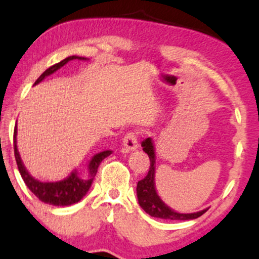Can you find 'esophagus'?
<instances>
[{"label": "esophagus", "instance_id": "34e87169", "mask_svg": "<svg viewBox=\"0 0 259 259\" xmlns=\"http://www.w3.org/2000/svg\"><path fill=\"white\" fill-rule=\"evenodd\" d=\"M139 147L138 135L136 133H127L123 139V152L129 153V152L135 151Z\"/></svg>", "mask_w": 259, "mask_h": 259}]
</instances>
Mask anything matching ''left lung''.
<instances>
[{
	"instance_id": "obj_1",
	"label": "left lung",
	"mask_w": 259,
	"mask_h": 259,
	"mask_svg": "<svg viewBox=\"0 0 259 259\" xmlns=\"http://www.w3.org/2000/svg\"><path fill=\"white\" fill-rule=\"evenodd\" d=\"M145 153L148 154L149 161H151V166H149L148 174L146 177L138 182L136 187V194H138V200L140 206L147 212L149 216L157 217V219L163 220H179V221H187V220H194L200 217L207 211L205 210L198 211V212L193 213H180L174 211L167 205L164 204V201L157 194L154 186V176H155V153H154V146L153 141L151 138L146 139L141 143Z\"/></svg>"
}]
</instances>
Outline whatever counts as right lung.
I'll use <instances>...</instances> for the list:
<instances>
[{"mask_svg": "<svg viewBox=\"0 0 259 259\" xmlns=\"http://www.w3.org/2000/svg\"><path fill=\"white\" fill-rule=\"evenodd\" d=\"M74 59L87 60L85 58L76 57V55L64 59L62 61L53 65V66L49 68H47L45 72L37 78L35 85L39 82H42L47 76L54 73L55 71H58L59 68L64 66L65 64H67V62L71 60H74ZM110 154H112V151H104L95 154L94 157L92 158V160H90L88 164V177H82L78 172H77V170H74L71 172L70 176L62 181H58V182H40V181L36 180L35 177L30 175L29 171L26 170L23 161H21L19 152H18L17 148V125L14 127V155L15 160H17L18 169H19V172L21 177H23L25 185L27 186V188H29L40 201L49 205H54V206H68V205L78 202L80 199L88 193L89 188L92 187L93 180H94L96 172H98V167L100 163H101L105 158H107Z\"/></svg>", "mask_w": 259, "mask_h": 259, "instance_id": "1", "label": "right lung"}]
</instances>
